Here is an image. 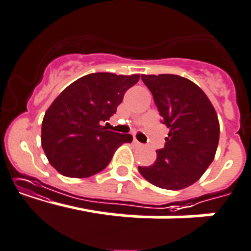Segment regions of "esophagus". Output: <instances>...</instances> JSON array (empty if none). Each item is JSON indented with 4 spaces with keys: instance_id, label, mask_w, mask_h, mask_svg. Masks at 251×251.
Wrapping results in <instances>:
<instances>
[{
    "instance_id": "34e87169",
    "label": "esophagus",
    "mask_w": 251,
    "mask_h": 251,
    "mask_svg": "<svg viewBox=\"0 0 251 251\" xmlns=\"http://www.w3.org/2000/svg\"><path fill=\"white\" fill-rule=\"evenodd\" d=\"M133 143H134V144L137 145V147H143V144H142V143H140V142H138L137 139H134V140H133Z\"/></svg>"
}]
</instances>
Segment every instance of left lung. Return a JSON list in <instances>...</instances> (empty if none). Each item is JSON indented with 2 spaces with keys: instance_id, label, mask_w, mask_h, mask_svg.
Wrapping results in <instances>:
<instances>
[{
  "instance_id": "left-lung-1",
  "label": "left lung",
  "mask_w": 251,
  "mask_h": 251,
  "mask_svg": "<svg viewBox=\"0 0 251 251\" xmlns=\"http://www.w3.org/2000/svg\"><path fill=\"white\" fill-rule=\"evenodd\" d=\"M154 97L163 123L170 129L165 147L150 166H139L143 177L157 187L182 190L208 169L219 142L216 109L199 86L171 74L142 75Z\"/></svg>"
}]
</instances>
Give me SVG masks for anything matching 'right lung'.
<instances>
[{
  "mask_svg": "<svg viewBox=\"0 0 251 251\" xmlns=\"http://www.w3.org/2000/svg\"><path fill=\"white\" fill-rule=\"evenodd\" d=\"M139 75L95 73L80 77L54 100L42 123V147L49 163L68 177H90L103 170L130 134L107 130L102 122L113 116Z\"/></svg>",
  "mask_w": 251,
  "mask_h": 251,
  "instance_id": "right-lung-1",
  "label": "right lung"
}]
</instances>
